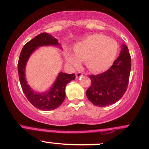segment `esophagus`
Here are the masks:
<instances>
[{
  "label": "esophagus",
  "instance_id": "1",
  "mask_svg": "<svg viewBox=\"0 0 149 149\" xmlns=\"http://www.w3.org/2000/svg\"><path fill=\"white\" fill-rule=\"evenodd\" d=\"M76 78H79V77H80V76H83V73H82V72H80V71H79V72L76 73Z\"/></svg>",
  "mask_w": 149,
  "mask_h": 149
}]
</instances>
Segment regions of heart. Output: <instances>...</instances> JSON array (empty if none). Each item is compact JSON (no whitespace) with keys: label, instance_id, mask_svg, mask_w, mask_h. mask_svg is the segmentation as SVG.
Here are the masks:
<instances>
[{"label":"heart","instance_id":"1","mask_svg":"<svg viewBox=\"0 0 149 149\" xmlns=\"http://www.w3.org/2000/svg\"><path fill=\"white\" fill-rule=\"evenodd\" d=\"M118 43L115 40L102 34H95L78 42L74 52L68 51L66 59L73 66H78L81 60L86 59L87 65L93 71L107 69L116 57Z\"/></svg>","mask_w":149,"mask_h":149}]
</instances>
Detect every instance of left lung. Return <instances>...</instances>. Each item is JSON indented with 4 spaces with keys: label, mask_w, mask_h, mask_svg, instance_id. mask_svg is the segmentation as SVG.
<instances>
[{
    "label": "left lung",
    "mask_w": 149,
    "mask_h": 149,
    "mask_svg": "<svg viewBox=\"0 0 149 149\" xmlns=\"http://www.w3.org/2000/svg\"><path fill=\"white\" fill-rule=\"evenodd\" d=\"M131 70V57L127 47L121 46L119 57L109 69L98 75L90 76L91 85L86 91L88 100L100 107L115 104L127 90Z\"/></svg>",
    "instance_id": "obj_1"
}]
</instances>
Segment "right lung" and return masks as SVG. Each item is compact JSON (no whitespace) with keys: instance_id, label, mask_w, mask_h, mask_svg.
Here are the masks:
<instances>
[{"instance_id":"right-lung-1","label":"right lung","mask_w":149,"mask_h":149,"mask_svg":"<svg viewBox=\"0 0 149 149\" xmlns=\"http://www.w3.org/2000/svg\"><path fill=\"white\" fill-rule=\"evenodd\" d=\"M50 45L62 49L57 39L52 35L47 33L39 34L24 46L18 61L19 79L22 90L30 103L42 111L54 110L59 107L63 103L66 97L65 89L66 85L76 78L74 73L68 74L63 72L59 73L52 86L47 91L44 92L34 91L27 83L25 78V69L30 56L38 47Z\"/></svg>"}]
</instances>
